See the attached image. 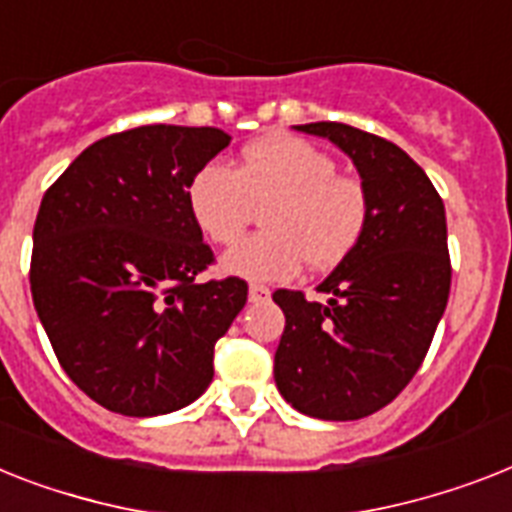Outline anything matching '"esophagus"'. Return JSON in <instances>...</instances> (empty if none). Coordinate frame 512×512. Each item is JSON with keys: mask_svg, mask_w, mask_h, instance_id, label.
<instances>
[{"mask_svg": "<svg viewBox=\"0 0 512 512\" xmlns=\"http://www.w3.org/2000/svg\"><path fill=\"white\" fill-rule=\"evenodd\" d=\"M272 298V293H269V287L264 285H251L248 287V301L251 303H266Z\"/></svg>", "mask_w": 512, "mask_h": 512, "instance_id": "1", "label": "esophagus"}]
</instances>
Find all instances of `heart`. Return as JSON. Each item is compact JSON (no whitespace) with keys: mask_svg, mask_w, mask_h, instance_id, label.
Masks as SVG:
<instances>
[{"mask_svg":"<svg viewBox=\"0 0 512 512\" xmlns=\"http://www.w3.org/2000/svg\"><path fill=\"white\" fill-rule=\"evenodd\" d=\"M193 219L219 246L243 238L256 206L266 232L243 240L222 259L227 274L253 282L290 280L306 261L332 269L361 243L371 219L369 190L337 175L327 151L295 135H266L243 154V167L211 162L190 180Z\"/></svg>","mask_w":512,"mask_h":512,"instance_id":"1","label":"heart"}]
</instances>
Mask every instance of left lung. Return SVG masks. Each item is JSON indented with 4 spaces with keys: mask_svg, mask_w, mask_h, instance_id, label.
Segmentation results:
<instances>
[{
    "mask_svg": "<svg viewBox=\"0 0 512 512\" xmlns=\"http://www.w3.org/2000/svg\"><path fill=\"white\" fill-rule=\"evenodd\" d=\"M353 159L371 198L361 243L306 301L277 290L285 332L274 382L295 411L356 421L398 398L432 345L450 295L445 204L400 146L342 122L295 125Z\"/></svg>",
    "mask_w": 512,
    "mask_h": 512,
    "instance_id": "8db88e82",
    "label": "left lung"
}]
</instances>
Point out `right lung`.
<instances>
[{
    "mask_svg": "<svg viewBox=\"0 0 512 512\" xmlns=\"http://www.w3.org/2000/svg\"><path fill=\"white\" fill-rule=\"evenodd\" d=\"M230 143L219 128L143 125L91 143L41 198L31 293L59 366L107 411L162 416L201 398L214 345L248 301L214 261L190 180Z\"/></svg>",
    "mask_w": 512,
    "mask_h": 512,
    "instance_id": "obj_1",
    "label": "right lung"
}]
</instances>
